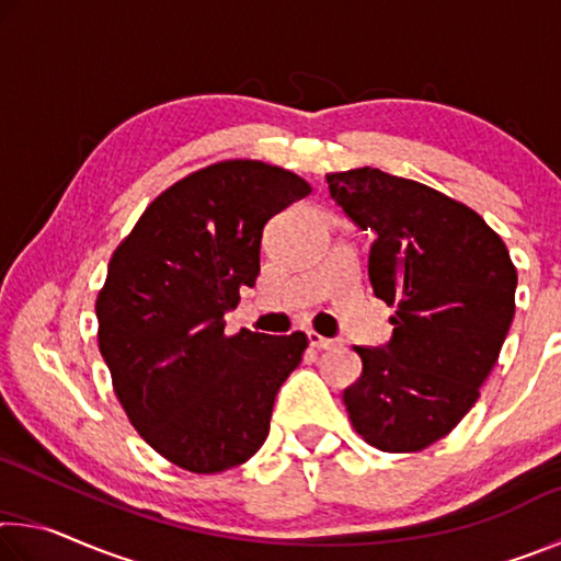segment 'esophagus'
<instances>
[{
  "instance_id": "obj_1",
  "label": "esophagus",
  "mask_w": 561,
  "mask_h": 561,
  "mask_svg": "<svg viewBox=\"0 0 561 561\" xmlns=\"http://www.w3.org/2000/svg\"><path fill=\"white\" fill-rule=\"evenodd\" d=\"M309 346L311 348H317V351H327V348H334V346H339V341L336 339H327V336H321V334H317V331H309Z\"/></svg>"
}]
</instances>
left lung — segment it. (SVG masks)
I'll use <instances>...</instances> for the list:
<instances>
[{
    "mask_svg": "<svg viewBox=\"0 0 561 561\" xmlns=\"http://www.w3.org/2000/svg\"><path fill=\"white\" fill-rule=\"evenodd\" d=\"M329 193L376 240L368 279L388 307L383 348L354 346L364 371L348 421L383 453H417L480 398L515 317L517 270L502 237L453 197L378 168L327 175Z\"/></svg>",
    "mask_w": 561,
    "mask_h": 561,
    "instance_id": "8db88e82",
    "label": "left lung"
}]
</instances>
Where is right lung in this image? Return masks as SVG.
Masks as SVG:
<instances>
[{
	"label": "right lung",
	"instance_id": "1",
	"mask_svg": "<svg viewBox=\"0 0 561 561\" xmlns=\"http://www.w3.org/2000/svg\"><path fill=\"white\" fill-rule=\"evenodd\" d=\"M309 193L291 170L222 160L163 190L113 252L96 299L101 356L133 428L178 468L230 470L267 440L309 339L227 336L225 311L257 279L264 225Z\"/></svg>",
	"mask_w": 561,
	"mask_h": 561
}]
</instances>
